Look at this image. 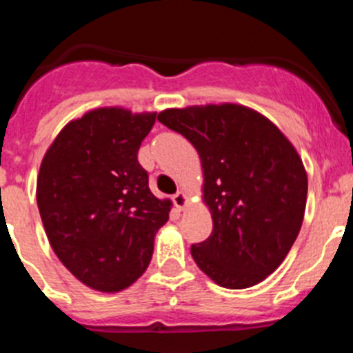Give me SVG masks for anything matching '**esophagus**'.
<instances>
[{"mask_svg": "<svg viewBox=\"0 0 353 353\" xmlns=\"http://www.w3.org/2000/svg\"><path fill=\"white\" fill-rule=\"evenodd\" d=\"M172 202H174V205L177 207V209L179 210H183L184 207L188 205V202H190V200H188V195L184 192H177L176 195L172 196Z\"/></svg>", "mask_w": 353, "mask_h": 353, "instance_id": "34e87169", "label": "esophagus"}]
</instances>
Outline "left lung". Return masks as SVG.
<instances>
[{"mask_svg": "<svg viewBox=\"0 0 353 353\" xmlns=\"http://www.w3.org/2000/svg\"><path fill=\"white\" fill-rule=\"evenodd\" d=\"M199 151L212 233L192 245L217 285L245 289L284 261L303 225L308 177L291 141L242 104H205L158 113Z\"/></svg>", "mask_w": 353, "mask_h": 353, "instance_id": "left-lung-1", "label": "left lung"}]
</instances>
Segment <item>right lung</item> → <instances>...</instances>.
<instances>
[{
	"mask_svg": "<svg viewBox=\"0 0 353 353\" xmlns=\"http://www.w3.org/2000/svg\"><path fill=\"white\" fill-rule=\"evenodd\" d=\"M157 113L97 108L71 120L39 167L36 200L52 249L81 284L120 292L146 272L170 200L148 186L137 151Z\"/></svg>",
	"mask_w": 353,
	"mask_h": 353,
	"instance_id": "1",
	"label": "right lung"
}]
</instances>
